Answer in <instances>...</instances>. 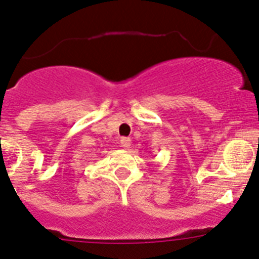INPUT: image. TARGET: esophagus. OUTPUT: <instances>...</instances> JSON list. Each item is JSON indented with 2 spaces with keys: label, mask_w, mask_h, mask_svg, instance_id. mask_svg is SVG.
<instances>
[{
  "label": "esophagus",
  "mask_w": 259,
  "mask_h": 259,
  "mask_svg": "<svg viewBox=\"0 0 259 259\" xmlns=\"http://www.w3.org/2000/svg\"><path fill=\"white\" fill-rule=\"evenodd\" d=\"M121 142V146L125 147V148H129L130 144H132V139L129 138V137H122V138L120 139Z\"/></svg>",
  "instance_id": "esophagus-1"
}]
</instances>
